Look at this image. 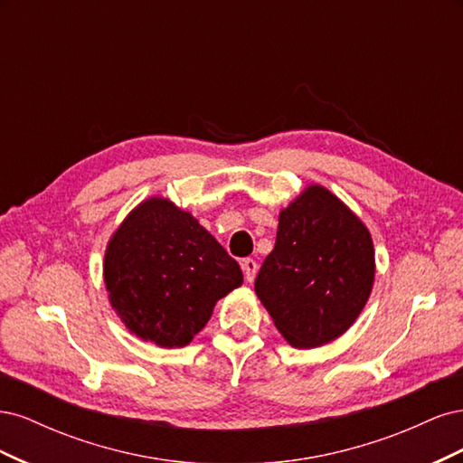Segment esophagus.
Listing matches in <instances>:
<instances>
[{
	"instance_id": "34e87169",
	"label": "esophagus",
	"mask_w": 463,
	"mask_h": 463,
	"mask_svg": "<svg viewBox=\"0 0 463 463\" xmlns=\"http://www.w3.org/2000/svg\"><path fill=\"white\" fill-rule=\"evenodd\" d=\"M241 269H243V274H245V279L250 284L257 276V270H259V264L255 259H245L241 262Z\"/></svg>"
}]
</instances>
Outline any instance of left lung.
Masks as SVG:
<instances>
[{
    "label": "left lung",
    "mask_w": 463,
    "mask_h": 463,
    "mask_svg": "<svg viewBox=\"0 0 463 463\" xmlns=\"http://www.w3.org/2000/svg\"><path fill=\"white\" fill-rule=\"evenodd\" d=\"M374 282L371 233L352 210L309 185L279 213L276 245L255 291L293 347H318L342 335L365 307Z\"/></svg>",
    "instance_id": "1"
}]
</instances>
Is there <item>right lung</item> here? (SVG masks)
Returning a JSON list of instances; mask_svg holds the SVG:
<instances>
[{
    "label": "right lung",
    "mask_w": 463,
    "mask_h": 463,
    "mask_svg": "<svg viewBox=\"0 0 463 463\" xmlns=\"http://www.w3.org/2000/svg\"><path fill=\"white\" fill-rule=\"evenodd\" d=\"M104 282L111 307L135 335L184 347L204 328L216 301L243 284V274L199 220L152 197L111 235Z\"/></svg>",
    "instance_id": "right-lung-1"
}]
</instances>
